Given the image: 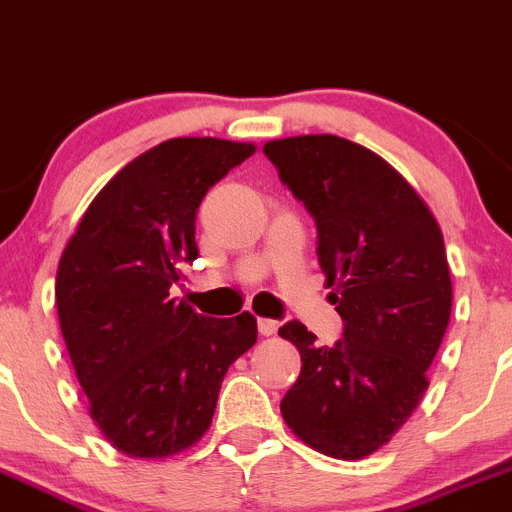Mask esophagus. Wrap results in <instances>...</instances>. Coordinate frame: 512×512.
I'll return each instance as SVG.
<instances>
[{"mask_svg": "<svg viewBox=\"0 0 512 512\" xmlns=\"http://www.w3.org/2000/svg\"><path fill=\"white\" fill-rule=\"evenodd\" d=\"M257 328H260L262 336H275V333H278V321H270V318H260V321H257Z\"/></svg>", "mask_w": 512, "mask_h": 512, "instance_id": "obj_1", "label": "esophagus"}]
</instances>
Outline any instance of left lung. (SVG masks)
Instances as JSON below:
<instances>
[{
	"mask_svg": "<svg viewBox=\"0 0 512 512\" xmlns=\"http://www.w3.org/2000/svg\"><path fill=\"white\" fill-rule=\"evenodd\" d=\"M280 181L318 229V262L343 338L315 346L300 321L280 328L300 376L280 401L288 427L336 460L384 447L427 391L452 310L442 229L409 181L346 138L267 141Z\"/></svg>",
	"mask_w": 512,
	"mask_h": 512,
	"instance_id": "obj_1",
	"label": "left lung"
}]
</instances>
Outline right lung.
Segmentation results:
<instances>
[{
	"instance_id": "right-lung-1",
	"label": "right lung",
	"mask_w": 512,
	"mask_h": 512,
	"mask_svg": "<svg viewBox=\"0 0 512 512\" xmlns=\"http://www.w3.org/2000/svg\"><path fill=\"white\" fill-rule=\"evenodd\" d=\"M252 143L171 138L123 166L60 257V331L90 417L118 452L169 457L212 424L229 366L257 341L255 315L207 318L171 298L199 257L204 194Z\"/></svg>"
}]
</instances>
